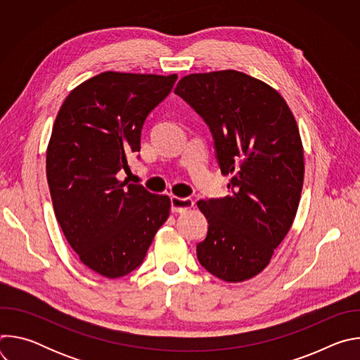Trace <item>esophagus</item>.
Returning <instances> with one entry per match:
<instances>
[{
  "mask_svg": "<svg viewBox=\"0 0 360 360\" xmlns=\"http://www.w3.org/2000/svg\"><path fill=\"white\" fill-rule=\"evenodd\" d=\"M193 207V200L191 198H181V196H172L171 198V210L174 214H181Z\"/></svg>",
  "mask_w": 360,
  "mask_h": 360,
  "instance_id": "34e87169",
  "label": "esophagus"
}]
</instances>
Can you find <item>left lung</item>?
Returning <instances> with one entry per match:
<instances>
[{
	"mask_svg": "<svg viewBox=\"0 0 360 360\" xmlns=\"http://www.w3.org/2000/svg\"><path fill=\"white\" fill-rule=\"evenodd\" d=\"M175 92L210 125L222 175H232L222 199L198 200L208 233L196 246L199 264L238 283L259 275L297 212L303 145L283 96L235 70L189 74Z\"/></svg>",
	"mask_w": 360,
	"mask_h": 360,
	"instance_id": "obj_1",
	"label": "left lung"
}]
</instances>
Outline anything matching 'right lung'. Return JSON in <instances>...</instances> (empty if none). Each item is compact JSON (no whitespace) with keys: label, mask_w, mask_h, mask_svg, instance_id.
Segmentation results:
<instances>
[{"label":"right lung","mask_w":360,"mask_h":360,"mask_svg":"<svg viewBox=\"0 0 360 360\" xmlns=\"http://www.w3.org/2000/svg\"><path fill=\"white\" fill-rule=\"evenodd\" d=\"M178 75L101 72L75 86L46 148L56 218L79 261L110 279L136 269L169 217L171 199L118 179L141 149L148 114Z\"/></svg>","instance_id":"add662e5"}]
</instances>
